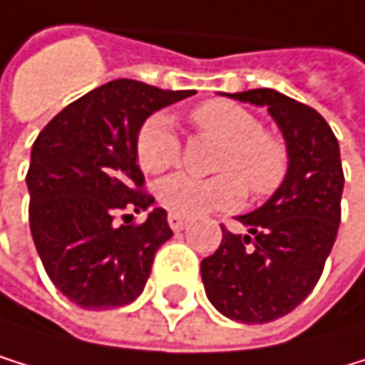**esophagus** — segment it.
Listing matches in <instances>:
<instances>
[{"label": "esophagus", "mask_w": 365, "mask_h": 365, "mask_svg": "<svg viewBox=\"0 0 365 365\" xmlns=\"http://www.w3.org/2000/svg\"><path fill=\"white\" fill-rule=\"evenodd\" d=\"M190 222V217L186 215H181V212H168V226L173 230H184Z\"/></svg>", "instance_id": "34e87169"}]
</instances>
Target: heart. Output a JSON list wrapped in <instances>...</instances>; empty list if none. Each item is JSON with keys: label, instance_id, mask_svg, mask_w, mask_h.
Returning <instances> with one entry per match:
<instances>
[{"label": "heart", "instance_id": "1", "mask_svg": "<svg viewBox=\"0 0 365 365\" xmlns=\"http://www.w3.org/2000/svg\"><path fill=\"white\" fill-rule=\"evenodd\" d=\"M204 135L222 141L215 157V177L173 175L157 186V199L181 215L237 208L246 186L257 197H268L284 184L290 153L284 137L262 126L252 110L230 99H208L190 113ZM181 155V141L173 121L155 113L141 123L135 137V157L141 170L159 175L173 168Z\"/></svg>", "mask_w": 365, "mask_h": 365}]
</instances>
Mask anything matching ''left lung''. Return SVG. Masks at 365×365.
Listing matches in <instances>:
<instances>
[{
    "instance_id": "left-lung-1",
    "label": "left lung",
    "mask_w": 365,
    "mask_h": 365,
    "mask_svg": "<svg viewBox=\"0 0 365 365\" xmlns=\"http://www.w3.org/2000/svg\"><path fill=\"white\" fill-rule=\"evenodd\" d=\"M266 106L290 153L284 184L262 208L239 215L248 232L222 226V244L201 262L210 304L228 319L268 324L317 286L341 222L344 170L337 137L302 101L270 88L228 95Z\"/></svg>"
}]
</instances>
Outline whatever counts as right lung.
Listing matches in <instances>:
<instances>
[{
	"label": "right lung",
	"mask_w": 365,
	"mask_h": 365,
	"mask_svg": "<svg viewBox=\"0 0 365 365\" xmlns=\"http://www.w3.org/2000/svg\"><path fill=\"white\" fill-rule=\"evenodd\" d=\"M195 95L115 79L57 113L37 135L26 184L33 242L59 292L86 310L135 302L173 230L143 192L135 137L155 110Z\"/></svg>",
	"instance_id": "add662e5"
}]
</instances>
